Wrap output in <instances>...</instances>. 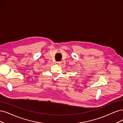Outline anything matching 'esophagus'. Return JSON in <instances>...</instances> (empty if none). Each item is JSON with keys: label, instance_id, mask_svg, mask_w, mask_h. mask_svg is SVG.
Masks as SVG:
<instances>
[{"label": "esophagus", "instance_id": "1", "mask_svg": "<svg viewBox=\"0 0 123 123\" xmlns=\"http://www.w3.org/2000/svg\"><path fill=\"white\" fill-rule=\"evenodd\" d=\"M56 63L58 65H60L61 64V62H56Z\"/></svg>", "mask_w": 123, "mask_h": 123}]
</instances>
